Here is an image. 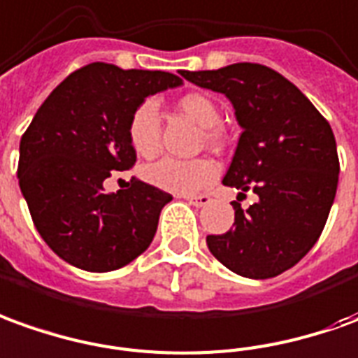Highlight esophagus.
<instances>
[{"instance_id":"esophagus-1","label":"esophagus","mask_w":358,"mask_h":358,"mask_svg":"<svg viewBox=\"0 0 358 358\" xmlns=\"http://www.w3.org/2000/svg\"><path fill=\"white\" fill-rule=\"evenodd\" d=\"M183 199L193 206H206L212 201L210 194H183Z\"/></svg>"}]
</instances>
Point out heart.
<instances>
[{"label": "heart", "mask_w": 358, "mask_h": 358, "mask_svg": "<svg viewBox=\"0 0 358 358\" xmlns=\"http://www.w3.org/2000/svg\"><path fill=\"white\" fill-rule=\"evenodd\" d=\"M177 108L185 117L201 124L203 138L210 146H220L224 142L220 127V108L210 95L201 91H189L177 99ZM128 140L134 152L142 157H154L159 150V113L154 101L140 103L128 120ZM218 173L216 164L208 157L199 159H177L164 157L144 169L148 183L164 191L177 194H191L208 185Z\"/></svg>", "instance_id": "obj_1"}]
</instances>
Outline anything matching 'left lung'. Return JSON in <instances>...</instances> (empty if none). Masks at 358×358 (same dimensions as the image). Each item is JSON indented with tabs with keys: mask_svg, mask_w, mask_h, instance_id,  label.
I'll use <instances>...</instances> for the list:
<instances>
[{
	"mask_svg": "<svg viewBox=\"0 0 358 358\" xmlns=\"http://www.w3.org/2000/svg\"><path fill=\"white\" fill-rule=\"evenodd\" d=\"M181 76L224 93L243 128L222 181L240 191L234 228L206 236L208 250L241 277H277L314 248L327 222L339 179L334 130L294 83L267 66L240 62ZM248 190L258 201L243 211Z\"/></svg>",
	"mask_w": 358,
	"mask_h": 358,
	"instance_id": "obj_1",
	"label": "left lung"
}]
</instances>
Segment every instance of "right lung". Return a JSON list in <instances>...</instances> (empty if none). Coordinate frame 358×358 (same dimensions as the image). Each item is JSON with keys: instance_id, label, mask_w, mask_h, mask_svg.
Returning <instances> with one entry per match:
<instances>
[{"instance_id": "right-lung-1", "label": "right lung", "mask_w": 358, "mask_h": 358, "mask_svg": "<svg viewBox=\"0 0 358 358\" xmlns=\"http://www.w3.org/2000/svg\"><path fill=\"white\" fill-rule=\"evenodd\" d=\"M181 85L167 71L93 62L46 97L19 146V187L41 238L73 267L107 273L144 253L173 196L140 179L105 193L113 171L136 164L128 120L148 95Z\"/></svg>"}]
</instances>
